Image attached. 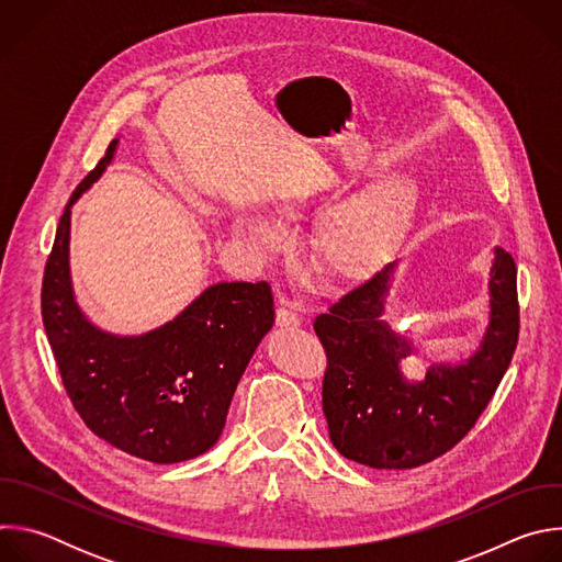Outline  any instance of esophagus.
<instances>
[{"instance_id": "34e87169", "label": "esophagus", "mask_w": 562, "mask_h": 562, "mask_svg": "<svg viewBox=\"0 0 562 562\" xmlns=\"http://www.w3.org/2000/svg\"><path fill=\"white\" fill-rule=\"evenodd\" d=\"M276 323L278 327H297L300 325V313L293 304L284 302L282 306H278L276 311Z\"/></svg>"}]
</instances>
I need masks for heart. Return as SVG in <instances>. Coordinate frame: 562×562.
Wrapping results in <instances>:
<instances>
[{"label":"heart","mask_w":562,"mask_h":562,"mask_svg":"<svg viewBox=\"0 0 562 562\" xmlns=\"http://www.w3.org/2000/svg\"><path fill=\"white\" fill-rule=\"evenodd\" d=\"M412 200V178L393 171L336 206L319 228V256L340 276L369 271L403 231ZM237 231L247 243L262 247L273 239V224L265 217H243Z\"/></svg>","instance_id":"b5f03b06"}]
</instances>
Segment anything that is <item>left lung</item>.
<instances>
[{"label":"left lung","instance_id":"1","mask_svg":"<svg viewBox=\"0 0 562 562\" xmlns=\"http://www.w3.org/2000/svg\"><path fill=\"white\" fill-rule=\"evenodd\" d=\"M395 262L313 319L327 353L323 412L334 447L373 469H414L453 449L477 423L512 364L520 306L516 262L503 249L490 273V327L464 364H436L409 382L400 362L412 345L382 319Z\"/></svg>","mask_w":562,"mask_h":562}]
</instances>
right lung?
<instances>
[{"label":"right lung","instance_id":"add662e5","mask_svg":"<svg viewBox=\"0 0 562 562\" xmlns=\"http://www.w3.org/2000/svg\"><path fill=\"white\" fill-rule=\"evenodd\" d=\"M117 139L70 195L42 280V319L64 389L85 425L109 445L157 464L209 451L235 386L273 327L269 282H220L173 323L117 338L77 308L68 276L70 204L106 169Z\"/></svg>","mask_w":562,"mask_h":562}]
</instances>
